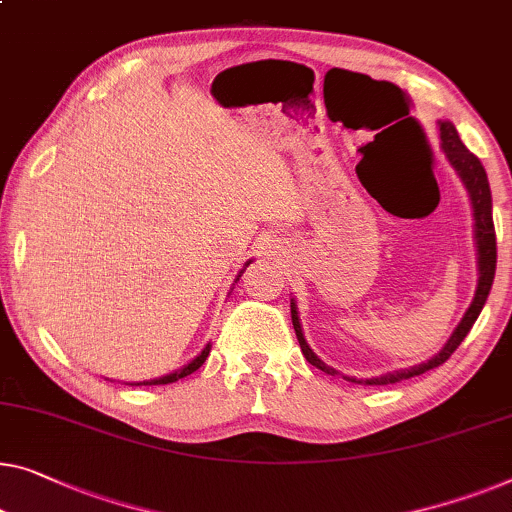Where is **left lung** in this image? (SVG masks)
<instances>
[{
  "mask_svg": "<svg viewBox=\"0 0 512 512\" xmlns=\"http://www.w3.org/2000/svg\"><path fill=\"white\" fill-rule=\"evenodd\" d=\"M441 145H443V152H446V157L453 168L462 177V182L466 184V189H469V196H471V205H473V217H476V240H478V265H480V279H478V291H476V298H473L471 307L466 309V314L462 318V323L457 325L453 337L448 339V344L441 348L439 353L434 355L432 360L422 362V365H416L411 369H399V372H392V374H385L379 376V379H369L367 385H388V383H399L404 379H411V376H420L429 372V369L439 367L446 362L450 355L457 351V346L464 342V337L469 335V330L473 328V323H476V318L480 311L485 307V300L487 295H490V288H492V281H494V270H496V233H494V221H492V194H490V182H487V173L483 164H480V159L476 154L466 150V145L459 140V133L450 122H441ZM291 318H293V328H295V335H298V342L302 353H305V358L311 362V365L321 369V372L335 376L339 374L337 369H332L321 362L311 351L309 344L305 342V335H302V328H300V318H298V309H295V302H291ZM348 381H355V379H348ZM360 383V381H358Z\"/></svg>",
  "mask_w": 512,
  "mask_h": 512,
  "instance_id": "1",
  "label": "left lung"
}]
</instances>
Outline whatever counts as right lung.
<instances>
[{
	"label": "right lung",
	"mask_w": 512,
	"mask_h": 512,
	"mask_svg": "<svg viewBox=\"0 0 512 512\" xmlns=\"http://www.w3.org/2000/svg\"><path fill=\"white\" fill-rule=\"evenodd\" d=\"M249 265V263H247ZM242 277V272L238 274V279ZM207 355H210V344H207L203 351H201V355H196L194 360L189 362V365H184L180 372H173V374H168V376H161V379H154V381H145V385L150 383V385H166V383H175V381H180V379H184V376H189V374H194L198 367L203 365V362L207 360ZM140 385V383H138Z\"/></svg>",
	"instance_id": "add662e5"
}]
</instances>
